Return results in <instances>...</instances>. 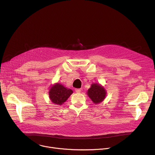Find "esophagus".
<instances>
[{
  "label": "esophagus",
  "mask_w": 155,
  "mask_h": 155,
  "mask_svg": "<svg viewBox=\"0 0 155 155\" xmlns=\"http://www.w3.org/2000/svg\"><path fill=\"white\" fill-rule=\"evenodd\" d=\"M75 92L77 93H80L81 92V89H75Z\"/></svg>",
  "instance_id": "34e87169"
}]
</instances>
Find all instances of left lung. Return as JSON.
Returning a JSON list of instances; mask_svg holds the SVG:
<instances>
[{
	"mask_svg": "<svg viewBox=\"0 0 155 155\" xmlns=\"http://www.w3.org/2000/svg\"><path fill=\"white\" fill-rule=\"evenodd\" d=\"M106 90L100 84L93 83L91 87L87 90V94L94 104L102 102L106 96Z\"/></svg>",
	"mask_w": 155,
	"mask_h": 155,
	"instance_id": "8db88e82",
	"label": "left lung"
}]
</instances>
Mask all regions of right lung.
<instances>
[{
	"label": "right lung",
	"mask_w": 155,
	"mask_h": 155,
	"mask_svg": "<svg viewBox=\"0 0 155 155\" xmlns=\"http://www.w3.org/2000/svg\"><path fill=\"white\" fill-rule=\"evenodd\" d=\"M73 93L71 89L64 87L60 83H55L49 91V97L51 102L56 105H62Z\"/></svg>",
	"instance_id": "1"
}]
</instances>
